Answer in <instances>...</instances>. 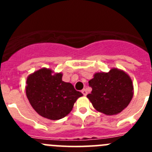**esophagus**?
<instances>
[{"label": "esophagus", "mask_w": 152, "mask_h": 152, "mask_svg": "<svg viewBox=\"0 0 152 152\" xmlns=\"http://www.w3.org/2000/svg\"><path fill=\"white\" fill-rule=\"evenodd\" d=\"M81 93H82L84 96H87V94H88V91L86 89H83L82 91H81Z\"/></svg>", "instance_id": "esophagus-1"}]
</instances>
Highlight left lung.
Returning a JSON list of instances; mask_svg holds the SVG:
<instances>
[{
    "mask_svg": "<svg viewBox=\"0 0 152 152\" xmlns=\"http://www.w3.org/2000/svg\"><path fill=\"white\" fill-rule=\"evenodd\" d=\"M92 88L87 95L93 107L100 113L116 115L129 104L133 96V85L131 78L122 70L112 68L107 73L100 72L89 80Z\"/></svg>",
    "mask_w": 152,
    "mask_h": 152,
    "instance_id": "left-lung-1",
    "label": "left lung"
}]
</instances>
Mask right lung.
I'll list each match as a JSON object with an SVG mask.
<instances>
[{"label":"right lung","instance_id":"1","mask_svg":"<svg viewBox=\"0 0 152 152\" xmlns=\"http://www.w3.org/2000/svg\"><path fill=\"white\" fill-rule=\"evenodd\" d=\"M51 69L43 68L29 75L26 94L36 112L41 116L58 120L66 116L77 98L83 96L71 83L62 80V74L52 75Z\"/></svg>","mask_w":152,"mask_h":152}]
</instances>
